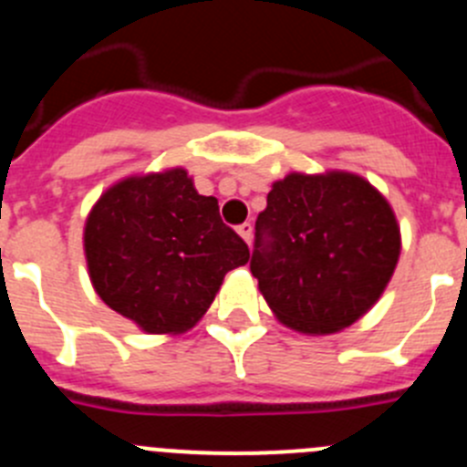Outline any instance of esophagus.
I'll use <instances>...</instances> for the list:
<instances>
[{
	"label": "esophagus",
	"mask_w": 467,
	"mask_h": 467,
	"mask_svg": "<svg viewBox=\"0 0 467 467\" xmlns=\"http://www.w3.org/2000/svg\"><path fill=\"white\" fill-rule=\"evenodd\" d=\"M237 233H239V237L244 239V242L251 244V237H253V225L251 223H242L237 228Z\"/></svg>",
	"instance_id": "esophagus-1"
}]
</instances>
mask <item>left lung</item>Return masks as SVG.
<instances>
[{
    "mask_svg": "<svg viewBox=\"0 0 467 467\" xmlns=\"http://www.w3.org/2000/svg\"><path fill=\"white\" fill-rule=\"evenodd\" d=\"M400 251L395 212L368 180L289 173L274 182L255 221L251 271L285 326L328 335L381 298Z\"/></svg>",
    "mask_w": 467,
    "mask_h": 467,
    "instance_id": "1",
    "label": "left lung"
}]
</instances>
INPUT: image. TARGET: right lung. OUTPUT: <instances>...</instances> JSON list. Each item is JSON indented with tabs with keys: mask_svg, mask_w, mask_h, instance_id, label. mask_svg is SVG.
Here are the masks:
<instances>
[{
	"mask_svg": "<svg viewBox=\"0 0 467 467\" xmlns=\"http://www.w3.org/2000/svg\"><path fill=\"white\" fill-rule=\"evenodd\" d=\"M84 253L98 296L152 335L193 328L225 274L251 257L184 169L109 187L86 219Z\"/></svg>",
	"mask_w": 467,
	"mask_h": 467,
	"instance_id": "right-lung-1",
	"label": "right lung"
}]
</instances>
